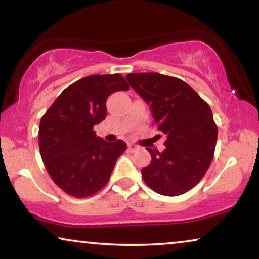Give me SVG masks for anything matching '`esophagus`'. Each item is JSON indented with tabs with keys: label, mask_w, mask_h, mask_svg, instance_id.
Wrapping results in <instances>:
<instances>
[{
	"label": "esophagus",
	"mask_w": 259,
	"mask_h": 259,
	"mask_svg": "<svg viewBox=\"0 0 259 259\" xmlns=\"http://www.w3.org/2000/svg\"><path fill=\"white\" fill-rule=\"evenodd\" d=\"M127 148H129V150L133 151V153H134V151H137V150L140 149V147L136 146V144H134V143H129V144H127Z\"/></svg>",
	"instance_id": "obj_1"
}]
</instances>
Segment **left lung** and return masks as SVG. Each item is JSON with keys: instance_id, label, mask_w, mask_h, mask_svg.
<instances>
[{"instance_id": "obj_1", "label": "left lung", "mask_w": 259, "mask_h": 259, "mask_svg": "<svg viewBox=\"0 0 259 259\" xmlns=\"http://www.w3.org/2000/svg\"><path fill=\"white\" fill-rule=\"evenodd\" d=\"M125 78L150 106L154 125L167 137L161 153L146 148L151 161L142 169L143 180L158 194H184L201 180L214 155L218 129L212 110L179 78L154 72Z\"/></svg>"}]
</instances>
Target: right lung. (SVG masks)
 Returning <instances> with one entry per match:
<instances>
[{
	"mask_svg": "<svg viewBox=\"0 0 259 259\" xmlns=\"http://www.w3.org/2000/svg\"><path fill=\"white\" fill-rule=\"evenodd\" d=\"M126 90L118 73L89 75L65 89L41 118V157L52 180L67 194L86 198L109 181L126 144L106 142L94 126L105 119L109 96Z\"/></svg>",
	"mask_w": 259,
	"mask_h": 259,
	"instance_id": "add662e5",
	"label": "right lung"
}]
</instances>
